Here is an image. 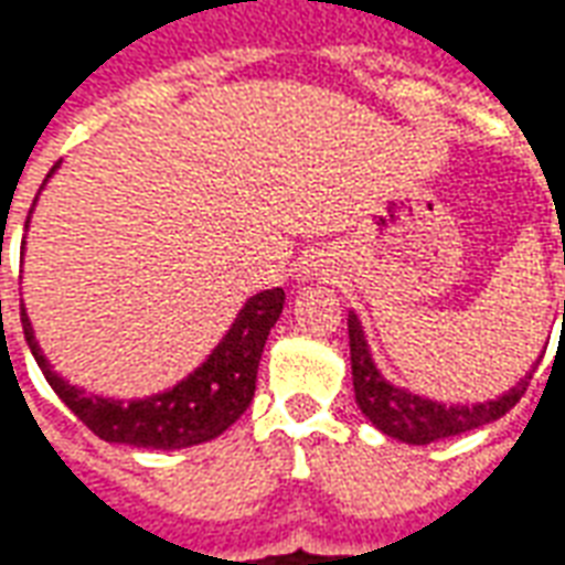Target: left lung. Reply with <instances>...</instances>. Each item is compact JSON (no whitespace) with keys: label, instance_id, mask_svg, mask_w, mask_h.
<instances>
[{"label":"left lung","instance_id":"1","mask_svg":"<svg viewBox=\"0 0 565 565\" xmlns=\"http://www.w3.org/2000/svg\"><path fill=\"white\" fill-rule=\"evenodd\" d=\"M348 339H351V375H354V396L360 412L379 426L381 433L408 441V445H429L438 438L460 436V433H469L478 426L493 424L521 403V396L533 379V372H530L526 379L518 381V387H511L509 393H502L499 399H490V403L441 405L424 399V396H415V393L399 391V387H393L381 379V372L372 363L366 335H363L356 315H348Z\"/></svg>","mask_w":565,"mask_h":565}]
</instances>
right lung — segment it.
I'll list each match as a JSON object with an SVG mask.
<instances>
[{"instance_id":"1","label":"right lung","mask_w":565,"mask_h":565,"mask_svg":"<svg viewBox=\"0 0 565 565\" xmlns=\"http://www.w3.org/2000/svg\"><path fill=\"white\" fill-rule=\"evenodd\" d=\"M284 299L287 296L281 287L250 296L230 332L223 335V342L211 351L209 360L190 379L174 384L172 391L157 393L150 399H136V403H117V399H103L78 387H68L44 360L42 348L32 335L26 311H20V323L47 384L87 429H93L105 441H120L132 448L178 450L217 438L223 429H230L245 415L257 391L259 356H263L275 320L281 318Z\"/></svg>"}]
</instances>
